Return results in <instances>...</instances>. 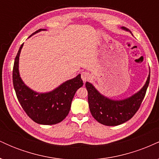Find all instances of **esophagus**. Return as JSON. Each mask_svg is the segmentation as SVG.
I'll use <instances>...</instances> for the list:
<instances>
[{
    "instance_id": "esophagus-1",
    "label": "esophagus",
    "mask_w": 159,
    "mask_h": 159,
    "mask_svg": "<svg viewBox=\"0 0 159 159\" xmlns=\"http://www.w3.org/2000/svg\"><path fill=\"white\" fill-rule=\"evenodd\" d=\"M90 78V75L89 72H81V78L83 80L84 82H86L87 81H88Z\"/></svg>"
}]
</instances>
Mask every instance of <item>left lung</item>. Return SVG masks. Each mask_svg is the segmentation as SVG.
<instances>
[{
	"instance_id": "1",
	"label": "left lung",
	"mask_w": 159,
	"mask_h": 159,
	"mask_svg": "<svg viewBox=\"0 0 159 159\" xmlns=\"http://www.w3.org/2000/svg\"><path fill=\"white\" fill-rule=\"evenodd\" d=\"M122 29L132 32L125 27ZM150 79V72L145 84L138 93L122 100H114L103 96L90 82L85 86L88 93L89 107L92 116L99 123L114 126L125 123L135 114L143 102Z\"/></svg>"
}]
</instances>
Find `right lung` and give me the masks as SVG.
Wrapping results in <instances>:
<instances>
[{
    "instance_id": "right-lung-1",
    "label": "right lung",
    "mask_w": 159,
    "mask_h": 159,
    "mask_svg": "<svg viewBox=\"0 0 159 159\" xmlns=\"http://www.w3.org/2000/svg\"><path fill=\"white\" fill-rule=\"evenodd\" d=\"M46 29H39L34 34ZM22 44L14 62L12 82L20 105L30 119L38 124L54 125L61 123L70 111L71 104L76 91L83 86L81 75L65 81L58 87L48 93H37L24 83L19 75V63Z\"/></svg>"
}]
</instances>
